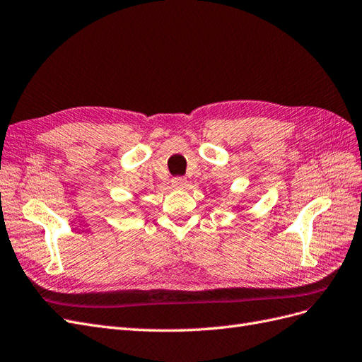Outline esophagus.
I'll use <instances>...</instances> for the list:
<instances>
[{
	"instance_id": "34e87169",
	"label": "esophagus",
	"mask_w": 362,
	"mask_h": 362,
	"mask_svg": "<svg viewBox=\"0 0 362 362\" xmlns=\"http://www.w3.org/2000/svg\"><path fill=\"white\" fill-rule=\"evenodd\" d=\"M172 185H173L175 189H185V187H187V181H185L181 177H178V178H173L172 180Z\"/></svg>"
}]
</instances>
